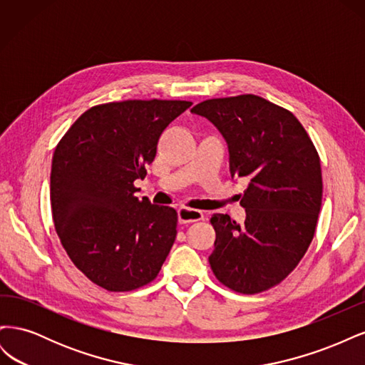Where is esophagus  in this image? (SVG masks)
Listing matches in <instances>:
<instances>
[{"instance_id":"esophagus-1","label":"esophagus","mask_w":365,"mask_h":365,"mask_svg":"<svg viewBox=\"0 0 365 365\" xmlns=\"http://www.w3.org/2000/svg\"><path fill=\"white\" fill-rule=\"evenodd\" d=\"M178 219H180V224H192V222H197V220H202L204 213L200 212V210L180 208Z\"/></svg>"}]
</instances>
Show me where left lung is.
Masks as SVG:
<instances>
[{"mask_svg":"<svg viewBox=\"0 0 365 365\" xmlns=\"http://www.w3.org/2000/svg\"><path fill=\"white\" fill-rule=\"evenodd\" d=\"M193 114L208 118L228 143L231 176L248 180L237 224L215 213L216 279L240 294H259L295 269L314 239L323 197L322 164L297 117L254 94L210 98Z\"/></svg>","mask_w":365,"mask_h":365,"instance_id":"1","label":"left lung"}]
</instances>
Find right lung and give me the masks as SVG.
<instances>
[{
	"label": "right lung",
	"instance_id": "right-lung-1",
	"mask_svg": "<svg viewBox=\"0 0 365 365\" xmlns=\"http://www.w3.org/2000/svg\"><path fill=\"white\" fill-rule=\"evenodd\" d=\"M190 106L160 98L96 105L54 149V228L74 267L106 291L150 283L169 256L178 213L138 200L134 182L155 160L163 130Z\"/></svg>",
	"mask_w": 365,
	"mask_h": 365
}]
</instances>
